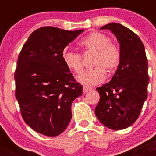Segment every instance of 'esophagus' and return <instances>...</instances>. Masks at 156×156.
<instances>
[{
  "label": "esophagus",
  "instance_id": "esophagus-1",
  "mask_svg": "<svg viewBox=\"0 0 156 156\" xmlns=\"http://www.w3.org/2000/svg\"><path fill=\"white\" fill-rule=\"evenodd\" d=\"M92 90V87H87V86H83V93H87L89 90Z\"/></svg>",
  "mask_w": 156,
  "mask_h": 156
}]
</instances>
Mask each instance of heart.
Returning <instances> with one entry per match:
<instances>
[{
	"instance_id": "heart-1",
	"label": "heart",
	"mask_w": 156,
	"mask_h": 156,
	"mask_svg": "<svg viewBox=\"0 0 156 156\" xmlns=\"http://www.w3.org/2000/svg\"><path fill=\"white\" fill-rule=\"evenodd\" d=\"M83 53L94 51L91 66L94 68L84 71L77 77L78 82L87 86L102 83L106 78V71L112 73L118 69L121 61L120 49L115 43L109 41L105 34L92 32L79 42ZM64 64L70 71L80 74L83 70V58L79 53L65 51L62 54Z\"/></svg>"
}]
</instances>
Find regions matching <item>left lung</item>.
I'll return each instance as SVG.
<instances>
[{
  "label": "left lung",
  "mask_w": 156,
  "mask_h": 156,
  "mask_svg": "<svg viewBox=\"0 0 156 156\" xmlns=\"http://www.w3.org/2000/svg\"><path fill=\"white\" fill-rule=\"evenodd\" d=\"M101 30L115 34L120 45L121 61L111 80L96 89L100 100L94 112L104 126L118 130L137 120L148 97V60L142 41L129 29L112 23Z\"/></svg>",
  "instance_id": "obj_1"
}]
</instances>
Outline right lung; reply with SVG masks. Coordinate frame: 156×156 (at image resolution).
Segmentation results:
<instances>
[{"label":"right lung","instance_id":"1","mask_svg":"<svg viewBox=\"0 0 156 156\" xmlns=\"http://www.w3.org/2000/svg\"><path fill=\"white\" fill-rule=\"evenodd\" d=\"M83 31L41 27L30 34L19 55L15 80L21 115L45 136L64 131L72 119V102L82 95V85L64 64L62 54Z\"/></svg>","mask_w":156,"mask_h":156}]
</instances>
